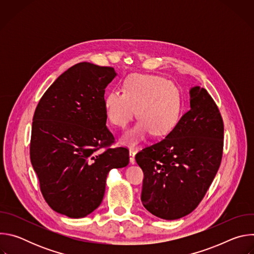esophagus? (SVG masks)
Returning <instances> with one entry per match:
<instances>
[{"mask_svg":"<svg viewBox=\"0 0 254 254\" xmlns=\"http://www.w3.org/2000/svg\"><path fill=\"white\" fill-rule=\"evenodd\" d=\"M128 154H129V162H130V164L133 165V164L135 163V159H134V157H135V152H134L133 150H129Z\"/></svg>","mask_w":254,"mask_h":254,"instance_id":"obj_1","label":"esophagus"}]
</instances>
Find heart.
Wrapping results in <instances>:
<instances>
[{"label":"heart","mask_w":254,"mask_h":254,"mask_svg":"<svg viewBox=\"0 0 254 254\" xmlns=\"http://www.w3.org/2000/svg\"><path fill=\"white\" fill-rule=\"evenodd\" d=\"M123 90L105 94L104 110L108 121L121 128H126L135 114L140 119L122 137L126 146H137L151 132L165 136L177 127L182 95L175 83L159 75L132 74L124 81Z\"/></svg>","instance_id":"heart-1"}]
</instances>
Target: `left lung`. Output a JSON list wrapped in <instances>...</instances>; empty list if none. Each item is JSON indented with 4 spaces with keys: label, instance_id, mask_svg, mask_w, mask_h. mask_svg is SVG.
Listing matches in <instances>:
<instances>
[{
    "label": "left lung",
    "instance_id": "1",
    "mask_svg": "<svg viewBox=\"0 0 254 254\" xmlns=\"http://www.w3.org/2000/svg\"><path fill=\"white\" fill-rule=\"evenodd\" d=\"M190 111L162 140L135 156L143 172L140 200L165 220L190 214L218 171L223 151V121L205 88L189 91Z\"/></svg>",
    "mask_w": 254,
    "mask_h": 254
}]
</instances>
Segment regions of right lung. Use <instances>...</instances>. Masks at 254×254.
Segmentation results:
<instances>
[{"mask_svg":"<svg viewBox=\"0 0 254 254\" xmlns=\"http://www.w3.org/2000/svg\"><path fill=\"white\" fill-rule=\"evenodd\" d=\"M113 67L81 62L46 90L33 118L31 164L45 201L57 213L83 218L102 202L106 178L127 167L126 148L106 127L104 93L117 76Z\"/></svg>","mask_w":254,"mask_h":254,"instance_id":"add662e5","label":"right lung"}]
</instances>
